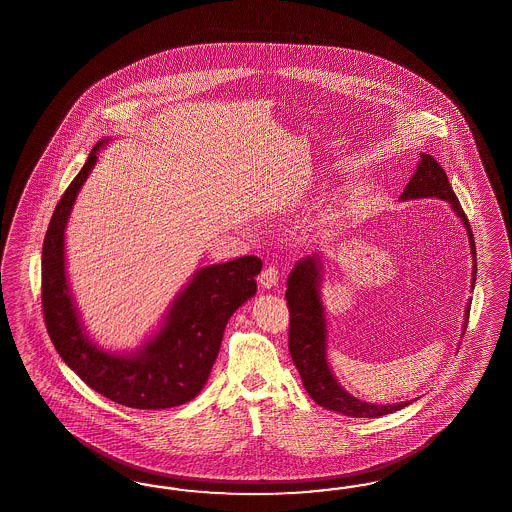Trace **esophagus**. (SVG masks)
<instances>
[{
	"mask_svg": "<svg viewBox=\"0 0 512 512\" xmlns=\"http://www.w3.org/2000/svg\"><path fill=\"white\" fill-rule=\"evenodd\" d=\"M279 281V270L276 266H268V268H264L263 272H261V276H259V283H261V287L263 289H274L276 285H278Z\"/></svg>",
	"mask_w": 512,
	"mask_h": 512,
	"instance_id": "obj_1",
	"label": "esophagus"
}]
</instances>
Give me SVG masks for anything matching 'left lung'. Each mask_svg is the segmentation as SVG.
I'll return each instance as SVG.
<instances>
[{"label": "left lung", "instance_id": "8db88e82", "mask_svg": "<svg viewBox=\"0 0 512 512\" xmlns=\"http://www.w3.org/2000/svg\"><path fill=\"white\" fill-rule=\"evenodd\" d=\"M437 197L447 201L454 214L460 217L462 225L467 231L469 248L473 257V279L471 287H475L477 279V253H475V240L465 217L460 202L456 199L454 191L449 184V178L443 167L435 161L430 154H420L419 165L415 174L411 176L409 184L403 189L400 201H413V199H428ZM323 255L313 253L300 259L291 270L287 279V306L291 313V328H289V351L295 362L296 370L302 377V385L308 390L313 402L319 403L328 411H336L345 417L353 419H377L383 415H390L407 407L409 402L381 403L362 402L349 394L341 387L328 364V328H326L325 306L321 298V283H323ZM471 306L467 304L464 315L462 334L467 328Z\"/></svg>", "mask_w": 512, "mask_h": 512}]
</instances>
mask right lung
Returning <instances> with one entry per match:
<instances>
[{
	"label": "right lung",
	"instance_id": "obj_1",
	"mask_svg": "<svg viewBox=\"0 0 512 512\" xmlns=\"http://www.w3.org/2000/svg\"><path fill=\"white\" fill-rule=\"evenodd\" d=\"M101 139L58 202L43 244V313L48 336L63 362L112 402L135 409H167L191 402L208 381L231 315L257 293L263 263L246 255L199 268L172 300L159 330L129 353H112L90 340L67 281L65 229Z\"/></svg>",
	"mask_w": 512,
	"mask_h": 512
}]
</instances>
